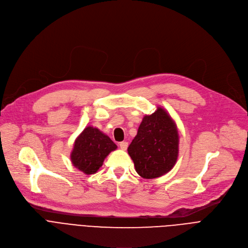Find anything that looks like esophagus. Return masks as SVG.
I'll return each mask as SVG.
<instances>
[{
  "instance_id": "1",
  "label": "esophagus",
  "mask_w": 248,
  "mask_h": 248,
  "mask_svg": "<svg viewBox=\"0 0 248 248\" xmlns=\"http://www.w3.org/2000/svg\"><path fill=\"white\" fill-rule=\"evenodd\" d=\"M119 145H120L122 150H126L127 147H128V143L126 142V141H122V142L119 143Z\"/></svg>"
}]
</instances>
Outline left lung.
I'll use <instances>...</instances> for the list:
<instances>
[{"mask_svg": "<svg viewBox=\"0 0 248 248\" xmlns=\"http://www.w3.org/2000/svg\"><path fill=\"white\" fill-rule=\"evenodd\" d=\"M127 152L144 179L159 178L173 168L179 156V132L167 111L158 107L144 116Z\"/></svg>", "mask_w": 248, "mask_h": 248, "instance_id": "1", "label": "left lung"}]
</instances>
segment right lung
<instances>
[{
  "mask_svg": "<svg viewBox=\"0 0 248 248\" xmlns=\"http://www.w3.org/2000/svg\"><path fill=\"white\" fill-rule=\"evenodd\" d=\"M116 149L117 145L108 135L96 127L87 126L75 141L70 161L85 174H92L102 167L105 158Z\"/></svg>",
  "mask_w": 248,
  "mask_h": 248,
  "instance_id": "right-lung-1",
  "label": "right lung"
}]
</instances>
